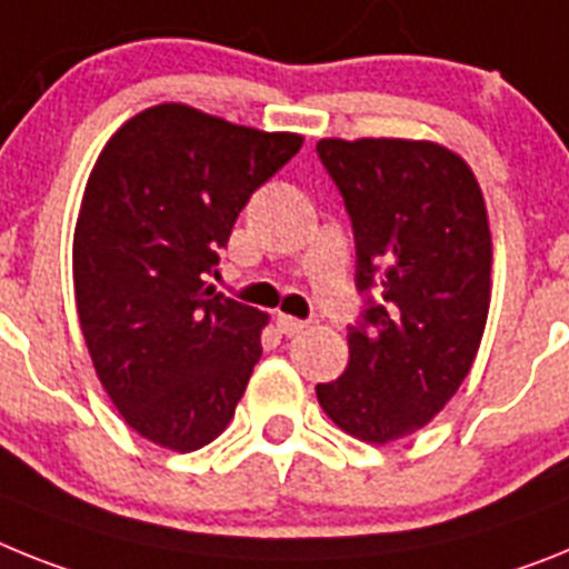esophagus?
I'll return each instance as SVG.
<instances>
[{
	"mask_svg": "<svg viewBox=\"0 0 569 569\" xmlns=\"http://www.w3.org/2000/svg\"><path fill=\"white\" fill-rule=\"evenodd\" d=\"M276 325H279V331L284 333V337L302 333L305 328H308V322H302V319H296V317H288V313H279V317H276Z\"/></svg>",
	"mask_w": 569,
	"mask_h": 569,
	"instance_id": "1",
	"label": "esophagus"
}]
</instances>
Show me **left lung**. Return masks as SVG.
<instances>
[{"instance_id": "obj_1", "label": "left lung", "mask_w": 569, "mask_h": 569, "mask_svg": "<svg viewBox=\"0 0 569 569\" xmlns=\"http://www.w3.org/2000/svg\"><path fill=\"white\" fill-rule=\"evenodd\" d=\"M317 152L366 293L348 368L317 397L339 429L382 446L423 429L472 368L492 293L487 203L469 163L431 140L325 138Z\"/></svg>"}]
</instances>
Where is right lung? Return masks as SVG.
Returning <instances> with one entry per match:
<instances>
[{
  "mask_svg": "<svg viewBox=\"0 0 569 569\" xmlns=\"http://www.w3.org/2000/svg\"><path fill=\"white\" fill-rule=\"evenodd\" d=\"M299 149L302 134L160 103L91 169L74 227L82 337L126 423L163 449H201L236 415L267 313L207 279L238 212Z\"/></svg>",
  "mask_w": 569,
  "mask_h": 569,
  "instance_id": "add662e5",
  "label": "right lung"
}]
</instances>
